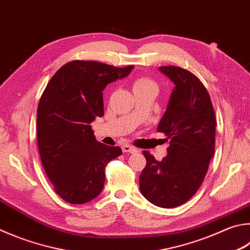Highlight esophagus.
Wrapping results in <instances>:
<instances>
[{
    "label": "esophagus",
    "instance_id": "obj_1",
    "mask_svg": "<svg viewBox=\"0 0 250 250\" xmlns=\"http://www.w3.org/2000/svg\"><path fill=\"white\" fill-rule=\"evenodd\" d=\"M122 151H124L125 153H135V152H138V149L133 146H131V145L125 144L122 146Z\"/></svg>",
    "mask_w": 250,
    "mask_h": 250
}]
</instances>
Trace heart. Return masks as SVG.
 <instances>
[{
    "mask_svg": "<svg viewBox=\"0 0 250 250\" xmlns=\"http://www.w3.org/2000/svg\"><path fill=\"white\" fill-rule=\"evenodd\" d=\"M151 84H155V83L147 78H141L134 82L133 87H139V86H145V85H151Z\"/></svg>",
    "mask_w": 250,
    "mask_h": 250,
    "instance_id": "heart-1",
    "label": "heart"
}]
</instances>
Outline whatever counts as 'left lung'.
I'll use <instances>...</instances> for the list:
<instances>
[{"instance_id":"left-lung-1","label":"left lung","mask_w":250,"mask_h":250,"mask_svg":"<svg viewBox=\"0 0 250 250\" xmlns=\"http://www.w3.org/2000/svg\"><path fill=\"white\" fill-rule=\"evenodd\" d=\"M175 84L157 126L170 139L161 162L143 151L146 166L140 175L141 193L161 208H176L191 198L203 183L214 155L215 113L207 88L188 70L158 67Z\"/></svg>"}]
</instances>
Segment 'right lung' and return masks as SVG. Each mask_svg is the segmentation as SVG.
<instances>
[{
	"label": "right lung",
	"instance_id": "1",
	"mask_svg": "<svg viewBox=\"0 0 250 250\" xmlns=\"http://www.w3.org/2000/svg\"><path fill=\"white\" fill-rule=\"evenodd\" d=\"M133 67L75 60L59 69L43 90L37 110L39 154L64 201L83 204L96 198L107 164L122 154L119 146L98 142L90 124L104 116L103 90Z\"/></svg>",
	"mask_w": 250,
	"mask_h": 250
}]
</instances>
